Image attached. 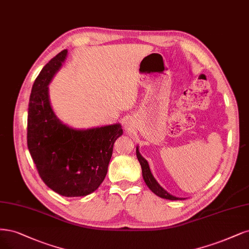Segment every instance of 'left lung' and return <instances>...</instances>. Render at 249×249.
I'll use <instances>...</instances> for the list:
<instances>
[{
  "mask_svg": "<svg viewBox=\"0 0 249 249\" xmlns=\"http://www.w3.org/2000/svg\"><path fill=\"white\" fill-rule=\"evenodd\" d=\"M136 154H137V159H138L140 165H141V168H142V176H143L144 181L153 194H156L157 196H159L160 198L167 199V200H172V201L184 200L185 199V198H178V196H175L173 195L169 194L166 190H164V188H162L160 185V183L157 181L156 178L153 177V175L151 173L149 165H148V161L141 156L138 146L136 147Z\"/></svg>",
  "mask_w": 249,
  "mask_h": 249,
  "instance_id": "8db88e82",
  "label": "left lung"
}]
</instances>
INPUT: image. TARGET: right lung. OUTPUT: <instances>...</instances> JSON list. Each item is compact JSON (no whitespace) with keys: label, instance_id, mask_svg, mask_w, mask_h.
<instances>
[{"label":"right lung","instance_id":"obj_1","mask_svg":"<svg viewBox=\"0 0 249 249\" xmlns=\"http://www.w3.org/2000/svg\"><path fill=\"white\" fill-rule=\"evenodd\" d=\"M65 49L45 65L33 84L28 111V147L44 183L65 196L95 192L108 171L121 124L77 130L63 124L50 105L48 85L66 61Z\"/></svg>","mask_w":249,"mask_h":249}]
</instances>
